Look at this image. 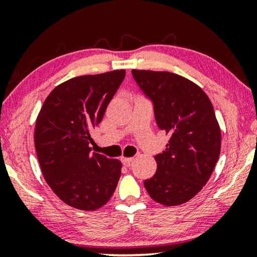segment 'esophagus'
<instances>
[{
	"label": "esophagus",
	"mask_w": 257,
	"mask_h": 257,
	"mask_svg": "<svg viewBox=\"0 0 257 257\" xmlns=\"http://www.w3.org/2000/svg\"><path fill=\"white\" fill-rule=\"evenodd\" d=\"M121 163H122V165H124V166H126V167H128L130 165H131V163H132V160H133V158H126V157H121Z\"/></svg>",
	"instance_id": "esophagus-1"
}]
</instances>
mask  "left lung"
<instances>
[{
	"label": "left lung",
	"mask_w": 257,
	"mask_h": 257,
	"mask_svg": "<svg viewBox=\"0 0 257 257\" xmlns=\"http://www.w3.org/2000/svg\"><path fill=\"white\" fill-rule=\"evenodd\" d=\"M137 85L153 104L158 127L170 137L154 156L157 172L144 181L154 201L187 202L213 173L221 150V132L207 94L184 77L166 71L132 70Z\"/></svg>",
	"instance_id": "obj_1"
}]
</instances>
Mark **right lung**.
<instances>
[{"mask_svg":"<svg viewBox=\"0 0 257 257\" xmlns=\"http://www.w3.org/2000/svg\"><path fill=\"white\" fill-rule=\"evenodd\" d=\"M125 70L71 78L45 99L35 128L42 173L55 194L82 210L104 206L113 194L121 163L91 154V131L125 78Z\"/></svg>","mask_w":257,"mask_h":257,"instance_id":"1","label":"right lung"}]
</instances>
